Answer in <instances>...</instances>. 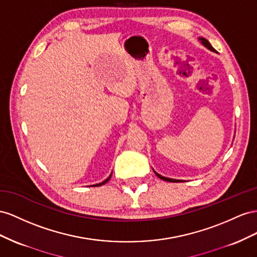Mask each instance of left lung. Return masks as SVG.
<instances>
[{"mask_svg":"<svg viewBox=\"0 0 257 257\" xmlns=\"http://www.w3.org/2000/svg\"><path fill=\"white\" fill-rule=\"evenodd\" d=\"M200 41H201V43L203 44L204 46H206L207 48H209L210 50H212V51H215V49L211 46V44L209 43V41L208 40H206V39H200ZM155 172V171H154ZM155 174L157 175V177L159 178V179H161V180H164V181H168V182H180V180H173V179H169V178H165V177H161L160 174H158L157 172H155Z\"/></svg>","mask_w":257,"mask_h":257,"instance_id":"obj_1","label":"left lung"}]
</instances>
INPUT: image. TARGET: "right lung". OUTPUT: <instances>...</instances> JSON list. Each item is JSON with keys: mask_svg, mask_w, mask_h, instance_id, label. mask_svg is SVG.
Listing matches in <instances>:
<instances>
[{"mask_svg": "<svg viewBox=\"0 0 257 257\" xmlns=\"http://www.w3.org/2000/svg\"><path fill=\"white\" fill-rule=\"evenodd\" d=\"M111 175H112V174H111ZM111 175H109V177H108V178H107V179H106L105 181H103V182H102V183H100V184H96V185H91V186H93V187H94V186H100V185H102V184H105V183H106V182H107V181H108L109 179H111Z\"/></svg>", "mask_w": 257, "mask_h": 257, "instance_id": "1", "label": "right lung"}]
</instances>
